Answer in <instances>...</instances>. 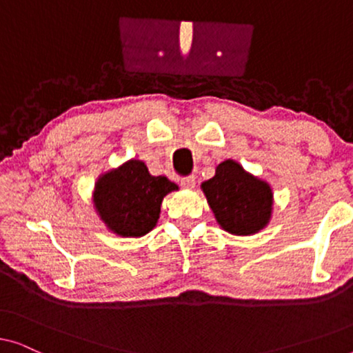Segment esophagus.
Wrapping results in <instances>:
<instances>
[{
  "label": "esophagus",
  "mask_w": 353,
  "mask_h": 353,
  "mask_svg": "<svg viewBox=\"0 0 353 353\" xmlns=\"http://www.w3.org/2000/svg\"><path fill=\"white\" fill-rule=\"evenodd\" d=\"M180 183H181L183 188H188V190H191V188H194V185H196V178H194V175L183 176Z\"/></svg>",
  "instance_id": "esophagus-1"
}]
</instances>
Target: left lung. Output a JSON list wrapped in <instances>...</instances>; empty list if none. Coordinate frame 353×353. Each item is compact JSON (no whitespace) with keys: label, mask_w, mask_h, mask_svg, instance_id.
<instances>
[{"label":"left lung","mask_w":353,"mask_h":353,"mask_svg":"<svg viewBox=\"0 0 353 353\" xmlns=\"http://www.w3.org/2000/svg\"><path fill=\"white\" fill-rule=\"evenodd\" d=\"M201 188L219 225L231 234H255L272 219V188L231 159L219 163L215 176Z\"/></svg>","instance_id":"left-lung-1"}]
</instances>
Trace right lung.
I'll return each mask as SVG.
<instances>
[{
    "instance_id": "right-lung-1",
    "label": "right lung",
    "mask_w": 353,
    "mask_h": 353,
    "mask_svg": "<svg viewBox=\"0 0 353 353\" xmlns=\"http://www.w3.org/2000/svg\"><path fill=\"white\" fill-rule=\"evenodd\" d=\"M176 190L167 176H152L144 162L133 159L98 178L93 202L112 233L139 238L156 226L163 197Z\"/></svg>"
}]
</instances>
